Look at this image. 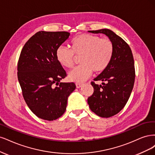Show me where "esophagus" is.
I'll return each instance as SVG.
<instances>
[{
  "label": "esophagus",
  "instance_id": "34e87169",
  "mask_svg": "<svg viewBox=\"0 0 155 155\" xmlns=\"http://www.w3.org/2000/svg\"><path fill=\"white\" fill-rule=\"evenodd\" d=\"M82 83H77L76 84V87H77V88H80V87H81L82 86Z\"/></svg>",
  "mask_w": 155,
  "mask_h": 155
}]
</instances>
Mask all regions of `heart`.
<instances>
[{"instance_id": "heart-1", "label": "heart", "mask_w": 155, "mask_h": 155, "mask_svg": "<svg viewBox=\"0 0 155 155\" xmlns=\"http://www.w3.org/2000/svg\"><path fill=\"white\" fill-rule=\"evenodd\" d=\"M72 50L59 46L56 51V58L61 66L71 68L74 64V54L81 56V65L69 73V78L74 82H83L91 75L93 71L101 73L111 62L114 46L111 40L101 38L97 35L81 34L71 42Z\"/></svg>"}]
</instances>
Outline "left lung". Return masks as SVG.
Listing matches in <instances>:
<instances>
[{
  "label": "left lung",
  "mask_w": 155,
  "mask_h": 155,
  "mask_svg": "<svg viewBox=\"0 0 155 155\" xmlns=\"http://www.w3.org/2000/svg\"><path fill=\"white\" fill-rule=\"evenodd\" d=\"M103 33L111 40L114 53L107 68L94 79L102 81V85L92 82L93 94L87 98L91 110L103 118L115 115L126 106L133 90L135 71L131 49L129 45L109 29L88 31Z\"/></svg>",
  "instance_id": "1"
}]
</instances>
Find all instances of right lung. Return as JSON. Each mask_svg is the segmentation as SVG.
I'll return each mask as SVG.
<instances>
[{"mask_svg":"<svg viewBox=\"0 0 155 155\" xmlns=\"http://www.w3.org/2000/svg\"><path fill=\"white\" fill-rule=\"evenodd\" d=\"M66 31L36 33L24 46L17 66L25 102L37 117L52 121L66 111L73 82H61L66 72L56 58L57 48L69 38Z\"/></svg>","mask_w":155,"mask_h":155,"instance_id":"right-lung-1","label":"right lung"}]
</instances>
